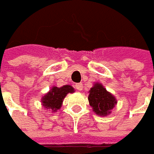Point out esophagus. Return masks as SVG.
Wrapping results in <instances>:
<instances>
[{
	"label": "esophagus",
	"instance_id": "1",
	"mask_svg": "<svg viewBox=\"0 0 154 154\" xmlns=\"http://www.w3.org/2000/svg\"><path fill=\"white\" fill-rule=\"evenodd\" d=\"M75 87H76V89L78 90V91H82V90H83V84H82V83L76 84V85H75Z\"/></svg>",
	"mask_w": 154,
	"mask_h": 154
}]
</instances>
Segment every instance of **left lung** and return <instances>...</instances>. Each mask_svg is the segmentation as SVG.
<instances>
[{"label":"left lung","mask_w":154,"mask_h":154,"mask_svg":"<svg viewBox=\"0 0 154 154\" xmlns=\"http://www.w3.org/2000/svg\"><path fill=\"white\" fill-rule=\"evenodd\" d=\"M88 100L93 112L100 116H106L109 115L117 103L115 96L106 91L100 83L94 84L90 89Z\"/></svg>","instance_id":"8db88e82"}]
</instances>
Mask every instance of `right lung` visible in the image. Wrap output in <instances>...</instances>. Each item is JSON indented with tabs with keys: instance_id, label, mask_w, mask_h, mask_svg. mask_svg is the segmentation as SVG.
<instances>
[{
	"instance_id": "obj_1",
	"label": "right lung",
	"mask_w": 154,
	"mask_h": 154,
	"mask_svg": "<svg viewBox=\"0 0 154 154\" xmlns=\"http://www.w3.org/2000/svg\"><path fill=\"white\" fill-rule=\"evenodd\" d=\"M74 91V88L68 85L62 87L53 86L51 90L42 97V105L45 106V108L49 109V111L54 113L62 107L63 100L66 95L68 93H73Z\"/></svg>"
}]
</instances>
